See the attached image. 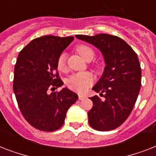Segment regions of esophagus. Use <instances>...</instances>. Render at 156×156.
<instances>
[{
	"instance_id": "obj_1",
	"label": "esophagus",
	"mask_w": 156,
	"mask_h": 156,
	"mask_svg": "<svg viewBox=\"0 0 156 156\" xmlns=\"http://www.w3.org/2000/svg\"><path fill=\"white\" fill-rule=\"evenodd\" d=\"M85 98H86L85 95H78V100H84Z\"/></svg>"
}]
</instances>
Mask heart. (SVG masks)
<instances>
[{
  "mask_svg": "<svg viewBox=\"0 0 156 156\" xmlns=\"http://www.w3.org/2000/svg\"><path fill=\"white\" fill-rule=\"evenodd\" d=\"M76 51L87 61H91L95 57V51L92 48L85 44L78 45L76 48ZM56 66L60 71L66 70V54L61 53L57 58ZM94 82V77L92 74L87 72H81V73H73L67 79L66 84L71 90L78 92H83L90 87Z\"/></svg>",
  "mask_w": 156,
  "mask_h": 156,
  "instance_id": "obj_1",
  "label": "heart"
}]
</instances>
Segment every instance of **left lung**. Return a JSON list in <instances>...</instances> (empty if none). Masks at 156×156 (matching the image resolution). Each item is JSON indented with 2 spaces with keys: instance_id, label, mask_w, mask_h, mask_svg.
I'll use <instances>...</instances> for the list:
<instances>
[{
  "instance_id": "1",
  "label": "left lung",
  "mask_w": 156,
  "mask_h": 156,
  "mask_svg": "<svg viewBox=\"0 0 156 156\" xmlns=\"http://www.w3.org/2000/svg\"><path fill=\"white\" fill-rule=\"evenodd\" d=\"M76 37L95 45L104 55L106 66L93 90L104 96L90 99L94 106L88 112V121L93 129L108 131L126 121L133 110L141 88L142 71L138 56L122 39L108 34Z\"/></svg>"
}]
</instances>
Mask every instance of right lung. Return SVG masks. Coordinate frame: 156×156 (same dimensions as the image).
Segmentation results:
<instances>
[{"label":"right lung","instance_id":"add662e5","mask_svg":"<svg viewBox=\"0 0 156 156\" xmlns=\"http://www.w3.org/2000/svg\"><path fill=\"white\" fill-rule=\"evenodd\" d=\"M73 40V36L44 35L30 41L18 54L13 91L23 117L39 130L61 128L67 110L78 100V95L67 88L48 93L63 85L56 61Z\"/></svg>","mask_w":156,"mask_h":156}]
</instances>
